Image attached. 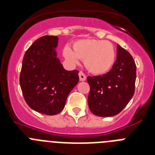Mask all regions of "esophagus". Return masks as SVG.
Wrapping results in <instances>:
<instances>
[{
	"label": "esophagus",
	"mask_w": 155,
	"mask_h": 155,
	"mask_svg": "<svg viewBox=\"0 0 155 155\" xmlns=\"http://www.w3.org/2000/svg\"><path fill=\"white\" fill-rule=\"evenodd\" d=\"M79 78H80V81H84L86 80L85 74H84L82 71H80V72H79Z\"/></svg>",
	"instance_id": "34e87169"
}]
</instances>
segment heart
Returning a JSON list of instances; mask_svg holds the SVG:
<instances>
[{"label": "heart", "mask_w": 155, "mask_h": 155, "mask_svg": "<svg viewBox=\"0 0 155 155\" xmlns=\"http://www.w3.org/2000/svg\"><path fill=\"white\" fill-rule=\"evenodd\" d=\"M63 56L71 65L84 60L87 71L94 74H103L111 70L116 61V50L113 43L101 39H80L74 42L73 50L66 46Z\"/></svg>", "instance_id": "b5f03b06"}]
</instances>
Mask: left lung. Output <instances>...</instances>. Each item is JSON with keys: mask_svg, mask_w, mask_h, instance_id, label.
<instances>
[{"mask_svg": "<svg viewBox=\"0 0 155 155\" xmlns=\"http://www.w3.org/2000/svg\"><path fill=\"white\" fill-rule=\"evenodd\" d=\"M136 64L129 52L117 45L116 61L103 75L87 77V102L91 113L101 117L119 114L134 96Z\"/></svg>", "mask_w": 155, "mask_h": 155, "instance_id": "left-lung-1", "label": "left lung"}]
</instances>
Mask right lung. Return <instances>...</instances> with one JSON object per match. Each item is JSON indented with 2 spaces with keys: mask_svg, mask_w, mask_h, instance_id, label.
<instances>
[{
  "mask_svg": "<svg viewBox=\"0 0 155 155\" xmlns=\"http://www.w3.org/2000/svg\"><path fill=\"white\" fill-rule=\"evenodd\" d=\"M58 37L44 35L24 55L20 74L23 96L31 109L53 116L65 106L68 94L79 81V71H66L57 57Z\"/></svg>",
  "mask_w": 155,
  "mask_h": 155,
  "instance_id": "1",
  "label": "right lung"
}]
</instances>
